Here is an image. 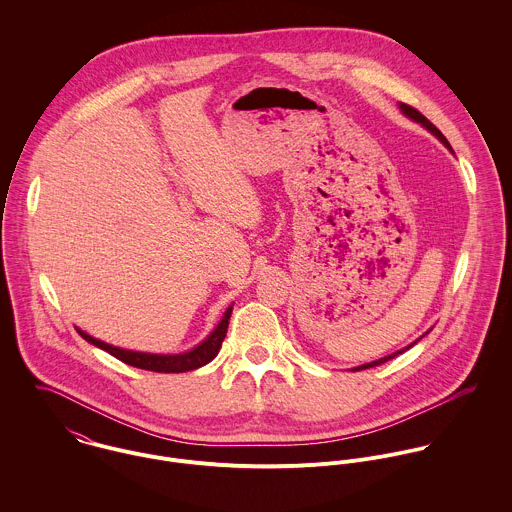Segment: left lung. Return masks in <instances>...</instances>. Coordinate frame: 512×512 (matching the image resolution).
Listing matches in <instances>:
<instances>
[{
	"instance_id": "obj_1",
	"label": "left lung",
	"mask_w": 512,
	"mask_h": 512,
	"mask_svg": "<svg viewBox=\"0 0 512 512\" xmlns=\"http://www.w3.org/2000/svg\"><path fill=\"white\" fill-rule=\"evenodd\" d=\"M398 108H400V112H402L406 118H410L412 122H418V124H420V126H424L428 132H432V134L438 138L439 142H441L443 146L447 147V149L453 153V149H451V146H449V142L445 140V136L439 132L438 128H436V126H434V124H432V122H430L426 116H422V114H420L416 108H412V106H408V104H402V102L398 104ZM422 337H424V335H422ZM422 337H420V339H422ZM420 339H416V341H414V343H410L408 347H404V349H400V351H396V353H392V355H386V357H382V359H378V361H372V363H366V365L355 366L353 370H365V368H372V366L382 365V363H386V361H390V359H394V357L402 355V353H404V351H408L410 347H414V345H416Z\"/></svg>"
}]
</instances>
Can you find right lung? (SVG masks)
Listing matches in <instances>:
<instances>
[{
    "label": "right lung",
    "mask_w": 512,
    "mask_h": 512,
    "mask_svg": "<svg viewBox=\"0 0 512 512\" xmlns=\"http://www.w3.org/2000/svg\"><path fill=\"white\" fill-rule=\"evenodd\" d=\"M232 313V303L226 307L219 325L207 335L205 341H201L197 347L185 351V353H177V355H157V353H142V351H130V349H122V347H114L110 343H104L100 339H94L92 335H88L86 331L78 329V335L88 341L90 345L110 353L112 357L120 359L126 365L136 366V368H144V370H153V372H187V370H195L199 366L209 365L217 355H219L220 345L226 337V329H228V319Z\"/></svg>",
    "instance_id": "obj_1"
}]
</instances>
